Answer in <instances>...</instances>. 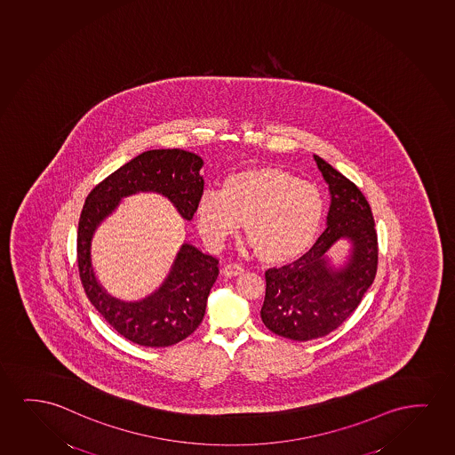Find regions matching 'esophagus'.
<instances>
[{"label":"esophagus","instance_id":"34e87169","mask_svg":"<svg viewBox=\"0 0 455 455\" xmlns=\"http://www.w3.org/2000/svg\"><path fill=\"white\" fill-rule=\"evenodd\" d=\"M222 274L225 276H228V278H235V276H239V275L243 274V266H239V264H227L224 268H222Z\"/></svg>","mask_w":455,"mask_h":455}]
</instances>
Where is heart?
I'll list each match as a JSON object with an SVG mask.
<instances>
[{
	"mask_svg": "<svg viewBox=\"0 0 455 455\" xmlns=\"http://www.w3.org/2000/svg\"><path fill=\"white\" fill-rule=\"evenodd\" d=\"M322 193L276 166H253L228 175L220 191L200 196L196 219L208 245L220 247L243 222V236L261 261H292L305 253L323 220Z\"/></svg>",
	"mask_w": 455,
	"mask_h": 455,
	"instance_id": "obj_1",
	"label": "heart"
}]
</instances>
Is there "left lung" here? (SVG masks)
I'll return each mask as SVG.
<instances>
[{
    "label": "left lung",
    "instance_id": "left-lung-1",
    "mask_svg": "<svg viewBox=\"0 0 455 455\" xmlns=\"http://www.w3.org/2000/svg\"><path fill=\"white\" fill-rule=\"evenodd\" d=\"M330 188L326 230L312 249L292 264L266 272L261 318L276 336L306 342L326 336L355 312L378 270V235L361 189L323 158L314 156ZM347 238L352 247L340 268L327 251Z\"/></svg>",
    "mask_w": 455,
    "mask_h": 455
}]
</instances>
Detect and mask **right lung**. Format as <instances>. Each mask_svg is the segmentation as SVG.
I'll return each mask as SVG.
<instances>
[{"label": "right lung", "mask_w": 455, "mask_h": 455, "mask_svg": "<svg viewBox=\"0 0 455 455\" xmlns=\"http://www.w3.org/2000/svg\"><path fill=\"white\" fill-rule=\"evenodd\" d=\"M204 160L181 149L148 150L93 188L82 208L77 231V264L88 299L107 323L131 342L163 348L181 342L199 328L206 299L218 278L219 261L191 243H181L162 286L138 301L115 299L100 286L92 264L96 228L124 197L162 194L185 220H191L204 193Z\"/></svg>", "instance_id": "obj_1"}]
</instances>
